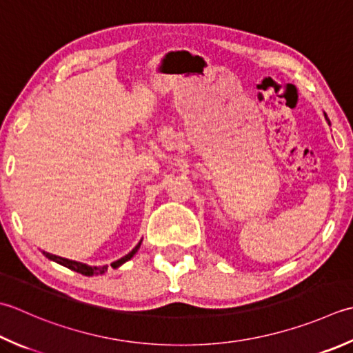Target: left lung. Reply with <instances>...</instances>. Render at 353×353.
Masks as SVG:
<instances>
[{
    "label": "left lung",
    "instance_id": "1",
    "mask_svg": "<svg viewBox=\"0 0 353 353\" xmlns=\"http://www.w3.org/2000/svg\"><path fill=\"white\" fill-rule=\"evenodd\" d=\"M324 116H326V113H324ZM326 121H327V123L330 125V121H329V117H327V116H326Z\"/></svg>",
    "mask_w": 353,
    "mask_h": 353
}]
</instances>
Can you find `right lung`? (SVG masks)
Masks as SVG:
<instances>
[{
	"mask_svg": "<svg viewBox=\"0 0 353 353\" xmlns=\"http://www.w3.org/2000/svg\"><path fill=\"white\" fill-rule=\"evenodd\" d=\"M141 243H142V240L133 248V251L128 252L127 255H123L122 259L113 261L112 268H113V269H117V268L125 263V261L133 259V255H134V254L137 252V250H139V248H141ZM43 254L46 255V257H47L48 260L57 261V263H59V265H62V266H65V268H68V269H72V271H74V272H79V274H82V275H87V277H92V275H98V274H103V272L107 271V266H102V268H101V266H99V268H98V266H90V265H85V263H81V261H74V260H68V259H64V257H58V255H53V254L46 252V251H43Z\"/></svg>",
	"mask_w": 353,
	"mask_h": 353,
	"instance_id": "obj_1",
	"label": "right lung"
}]
</instances>
